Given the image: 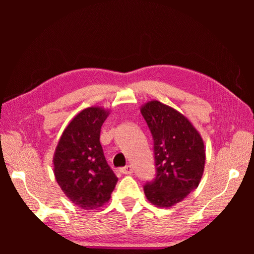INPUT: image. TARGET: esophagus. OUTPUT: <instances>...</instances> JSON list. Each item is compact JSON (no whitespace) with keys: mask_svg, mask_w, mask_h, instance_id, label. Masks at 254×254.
Returning <instances> with one entry per match:
<instances>
[{"mask_svg":"<svg viewBox=\"0 0 254 254\" xmlns=\"http://www.w3.org/2000/svg\"><path fill=\"white\" fill-rule=\"evenodd\" d=\"M120 171H121V173L124 175H131L133 173V167L128 165V166H126V167H123V168L120 169Z\"/></svg>","mask_w":254,"mask_h":254,"instance_id":"34e87169","label":"esophagus"}]
</instances>
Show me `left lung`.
I'll return each mask as SVG.
<instances>
[{
  "label": "left lung",
  "mask_w": 254,
  "mask_h": 254,
  "mask_svg": "<svg viewBox=\"0 0 254 254\" xmlns=\"http://www.w3.org/2000/svg\"><path fill=\"white\" fill-rule=\"evenodd\" d=\"M140 110L153 137L157 167L144 194L151 204L168 208L198 187L206 160L203 139L184 114L161 102L149 101Z\"/></svg>",
  "instance_id": "8db88e82"
}]
</instances>
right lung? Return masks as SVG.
Here are the masks:
<instances>
[{"mask_svg": "<svg viewBox=\"0 0 254 254\" xmlns=\"http://www.w3.org/2000/svg\"><path fill=\"white\" fill-rule=\"evenodd\" d=\"M110 110L91 106L79 112L64 130L54 153V174L72 204L96 209L111 198L118 177L107 165L100 142Z\"/></svg>", "mask_w": 254, "mask_h": 254, "instance_id": "right-lung-1", "label": "right lung"}]
</instances>
